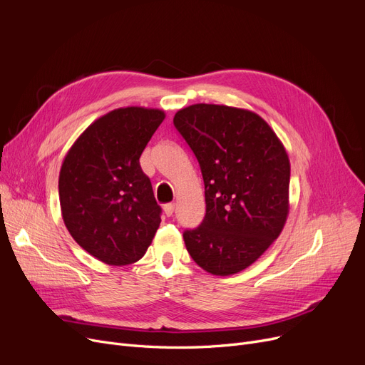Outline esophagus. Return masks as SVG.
Returning a JSON list of instances; mask_svg holds the SVG:
<instances>
[{
    "label": "esophagus",
    "instance_id": "34e87169",
    "mask_svg": "<svg viewBox=\"0 0 365 365\" xmlns=\"http://www.w3.org/2000/svg\"><path fill=\"white\" fill-rule=\"evenodd\" d=\"M164 213L167 217L173 216V213H175V204H165L164 205Z\"/></svg>",
    "mask_w": 365,
    "mask_h": 365
}]
</instances>
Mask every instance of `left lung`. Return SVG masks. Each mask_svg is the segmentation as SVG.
Returning <instances> with one entry per match:
<instances>
[{
	"instance_id": "1",
	"label": "left lung",
	"mask_w": 365,
	"mask_h": 365,
	"mask_svg": "<svg viewBox=\"0 0 365 365\" xmlns=\"http://www.w3.org/2000/svg\"><path fill=\"white\" fill-rule=\"evenodd\" d=\"M173 123L205 186V217L183 232L186 250L208 274H238L269 248L289 216L287 150L269 124L241 108L197 103Z\"/></svg>"
}]
</instances>
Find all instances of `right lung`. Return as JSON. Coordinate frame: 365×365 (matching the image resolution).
Segmentation results:
<instances>
[{
  "mask_svg": "<svg viewBox=\"0 0 365 365\" xmlns=\"http://www.w3.org/2000/svg\"><path fill=\"white\" fill-rule=\"evenodd\" d=\"M164 118L161 109H113L83 131L62 163L65 226L76 244L106 264L140 260L161 223V207L139 158Z\"/></svg>",
  "mask_w": 365,
  "mask_h": 365,
  "instance_id": "right-lung-1",
  "label": "right lung"
}]
</instances>
